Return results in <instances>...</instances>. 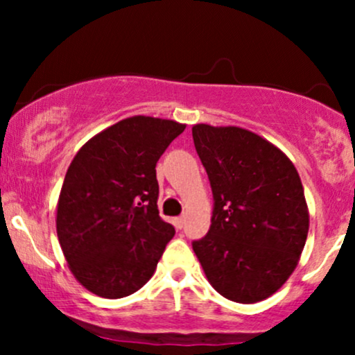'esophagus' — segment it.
Listing matches in <instances>:
<instances>
[{"label":"esophagus","instance_id":"esophagus-1","mask_svg":"<svg viewBox=\"0 0 355 355\" xmlns=\"http://www.w3.org/2000/svg\"><path fill=\"white\" fill-rule=\"evenodd\" d=\"M175 223H177L178 229H183V227H185V217L182 215V217H178L177 220H175Z\"/></svg>","mask_w":355,"mask_h":355}]
</instances>
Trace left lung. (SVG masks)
<instances>
[{
    "instance_id": "8db88e82",
    "label": "left lung",
    "mask_w": 355,
    "mask_h": 355,
    "mask_svg": "<svg viewBox=\"0 0 355 355\" xmlns=\"http://www.w3.org/2000/svg\"><path fill=\"white\" fill-rule=\"evenodd\" d=\"M191 135L214 195L209 234L191 247L220 295L260 302L282 287L304 250L302 182L277 146L248 130L202 123Z\"/></svg>"
}]
</instances>
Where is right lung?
Returning <instances> with one entry per match:
<instances>
[{
  "label": "right lung",
  "instance_id": "1",
  "mask_svg": "<svg viewBox=\"0 0 355 355\" xmlns=\"http://www.w3.org/2000/svg\"><path fill=\"white\" fill-rule=\"evenodd\" d=\"M185 125L118 121L87 141L61 187L56 232L70 270L93 294L121 299L148 282L175 235L157 209V162Z\"/></svg>",
  "mask_w": 355,
  "mask_h": 355
}]
</instances>
